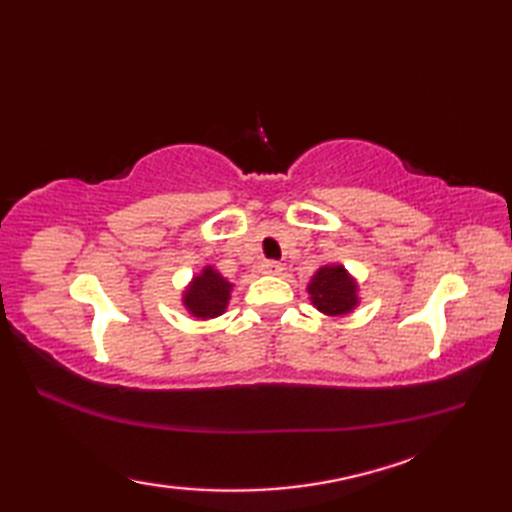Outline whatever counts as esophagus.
Masks as SVG:
<instances>
[{"mask_svg":"<svg viewBox=\"0 0 512 512\" xmlns=\"http://www.w3.org/2000/svg\"><path fill=\"white\" fill-rule=\"evenodd\" d=\"M259 270H262L264 275H279L284 268H281V264L275 262V259H266V262H262V266H259Z\"/></svg>","mask_w":512,"mask_h":512,"instance_id":"34e87169","label":"esophagus"}]
</instances>
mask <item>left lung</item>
Wrapping results in <instances>:
<instances>
[{"label": "left lung", "instance_id": "1", "mask_svg": "<svg viewBox=\"0 0 512 512\" xmlns=\"http://www.w3.org/2000/svg\"><path fill=\"white\" fill-rule=\"evenodd\" d=\"M308 292L312 306L328 317H341L358 306L356 279L343 266H321L312 275Z\"/></svg>", "mask_w": 512, "mask_h": 512}]
</instances>
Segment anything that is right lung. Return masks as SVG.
<instances>
[{
	"label": "right lung",
	"instance_id": "right-lung-1",
	"mask_svg": "<svg viewBox=\"0 0 512 512\" xmlns=\"http://www.w3.org/2000/svg\"><path fill=\"white\" fill-rule=\"evenodd\" d=\"M231 290V281H226L213 266H204L202 273L195 275L189 288L184 290L182 303L193 317L215 319L226 310Z\"/></svg>",
	"mask_w": 512,
	"mask_h": 512
}]
</instances>
